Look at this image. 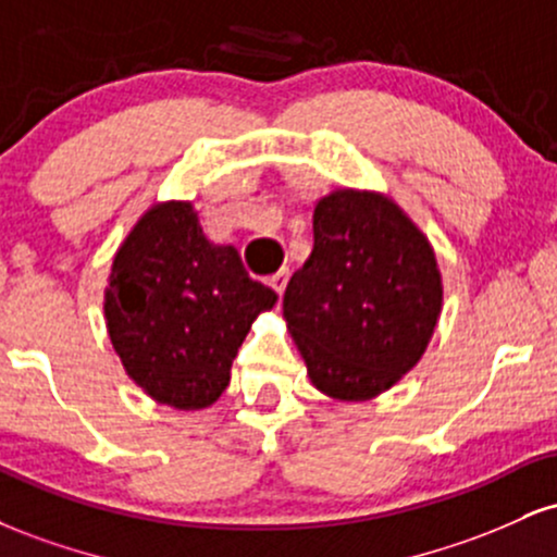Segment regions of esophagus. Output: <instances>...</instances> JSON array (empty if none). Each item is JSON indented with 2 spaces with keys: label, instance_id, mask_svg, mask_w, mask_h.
Segmentation results:
<instances>
[{
  "label": "esophagus",
  "instance_id": "34e87169",
  "mask_svg": "<svg viewBox=\"0 0 557 557\" xmlns=\"http://www.w3.org/2000/svg\"><path fill=\"white\" fill-rule=\"evenodd\" d=\"M287 280H290V270H280L277 274H272V277H270V287L274 293H277V296H283Z\"/></svg>",
  "mask_w": 557,
  "mask_h": 557
}]
</instances>
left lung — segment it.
I'll list each match as a JSON object with an SVG mask.
<instances>
[{
  "label": "left lung",
  "instance_id": "left-lung-1",
  "mask_svg": "<svg viewBox=\"0 0 557 557\" xmlns=\"http://www.w3.org/2000/svg\"><path fill=\"white\" fill-rule=\"evenodd\" d=\"M443 306L430 240L385 196L335 190L283 311L317 389L367 400L417 367Z\"/></svg>",
  "mask_w": 557,
  "mask_h": 557
}]
</instances>
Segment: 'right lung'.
<instances>
[{"label":"right lung","instance_id":"1","mask_svg":"<svg viewBox=\"0 0 557 557\" xmlns=\"http://www.w3.org/2000/svg\"><path fill=\"white\" fill-rule=\"evenodd\" d=\"M277 293L248 277L233 246L203 238L190 203H157L114 257L104 317L138 387L164 406L207 408L259 311Z\"/></svg>","mask_w":557,"mask_h":557}]
</instances>
